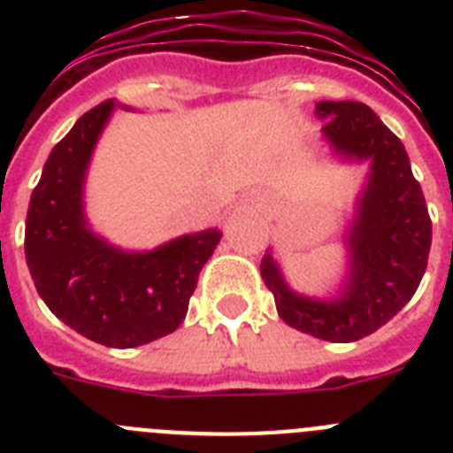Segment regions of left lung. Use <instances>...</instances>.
<instances>
[{
    "label": "left lung",
    "mask_w": 453,
    "mask_h": 453,
    "mask_svg": "<svg viewBox=\"0 0 453 453\" xmlns=\"http://www.w3.org/2000/svg\"><path fill=\"white\" fill-rule=\"evenodd\" d=\"M322 140L340 163H367L354 215L342 242L347 270L329 297L292 290L274 251L261 276L274 295L279 318L302 334L354 342L381 329L422 281L431 250V218L402 140L361 102H318Z\"/></svg>",
    "instance_id": "obj_1"
}]
</instances>
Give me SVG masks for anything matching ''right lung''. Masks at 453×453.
I'll return each mask as SVG.
<instances>
[{
    "label": "right lung",
    "mask_w": 453,
    "mask_h": 453,
    "mask_svg": "<svg viewBox=\"0 0 453 453\" xmlns=\"http://www.w3.org/2000/svg\"><path fill=\"white\" fill-rule=\"evenodd\" d=\"M115 108L108 99L88 111L51 150L31 195L24 254L56 318L99 345L131 349L179 329L222 231L183 234L145 251L115 247L92 231L88 167Z\"/></svg>",
    "instance_id": "add662e5"
}]
</instances>
